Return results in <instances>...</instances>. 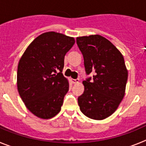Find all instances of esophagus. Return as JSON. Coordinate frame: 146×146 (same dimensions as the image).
<instances>
[{"label":"esophagus","instance_id":"34e87169","mask_svg":"<svg viewBox=\"0 0 146 146\" xmlns=\"http://www.w3.org/2000/svg\"><path fill=\"white\" fill-rule=\"evenodd\" d=\"M80 80L79 79H72V83H74V84H76L77 82H79Z\"/></svg>","mask_w":146,"mask_h":146}]
</instances>
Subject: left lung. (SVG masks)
<instances>
[{"instance_id": "obj_1", "label": "left lung", "mask_w": 146, "mask_h": 146, "mask_svg": "<svg viewBox=\"0 0 146 146\" xmlns=\"http://www.w3.org/2000/svg\"><path fill=\"white\" fill-rule=\"evenodd\" d=\"M84 59V92L77 99L81 112L88 118L102 120L118 108L125 94L128 72L124 58L109 40L100 35L77 38Z\"/></svg>"}]
</instances>
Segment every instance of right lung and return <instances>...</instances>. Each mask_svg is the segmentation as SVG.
Segmentation results:
<instances>
[{
  "mask_svg": "<svg viewBox=\"0 0 146 146\" xmlns=\"http://www.w3.org/2000/svg\"><path fill=\"white\" fill-rule=\"evenodd\" d=\"M74 38L55 32L44 33L27 47L17 67V89L26 108L43 119L60 112L69 91L62 74L64 56Z\"/></svg>",
  "mask_w": 146,
  "mask_h": 146,
  "instance_id": "obj_1",
  "label": "right lung"
}]
</instances>
